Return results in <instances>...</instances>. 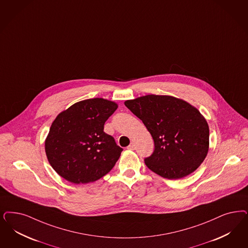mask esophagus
I'll return each instance as SVG.
<instances>
[{"label": "esophagus", "mask_w": 248, "mask_h": 248, "mask_svg": "<svg viewBox=\"0 0 248 248\" xmlns=\"http://www.w3.org/2000/svg\"><path fill=\"white\" fill-rule=\"evenodd\" d=\"M127 149H128V150H135V145H134V143H131V144L127 146Z\"/></svg>", "instance_id": "obj_1"}]
</instances>
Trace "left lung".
I'll list each match as a JSON object with an SVG mask.
<instances>
[{
  "label": "left lung",
  "instance_id": "obj_1",
  "mask_svg": "<svg viewBox=\"0 0 248 248\" xmlns=\"http://www.w3.org/2000/svg\"><path fill=\"white\" fill-rule=\"evenodd\" d=\"M124 105L153 137L154 152L145 159L150 170L178 180L203 162L209 151V125L194 106L173 96L155 94L127 100Z\"/></svg>",
  "mask_w": 248,
  "mask_h": 248
}]
</instances>
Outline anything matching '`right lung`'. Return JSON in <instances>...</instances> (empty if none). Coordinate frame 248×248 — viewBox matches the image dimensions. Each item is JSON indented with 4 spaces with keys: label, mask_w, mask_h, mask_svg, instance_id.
<instances>
[{
    "label": "right lung",
    "mask_w": 248,
    "mask_h": 248,
    "mask_svg": "<svg viewBox=\"0 0 248 248\" xmlns=\"http://www.w3.org/2000/svg\"><path fill=\"white\" fill-rule=\"evenodd\" d=\"M118 104L103 98L74 103L53 121L45 141L47 160L74 184L93 182L111 171L123 148L103 132Z\"/></svg>",
    "instance_id": "right-lung-1"
}]
</instances>
